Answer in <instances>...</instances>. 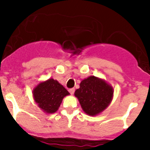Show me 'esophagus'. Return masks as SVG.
<instances>
[{"mask_svg":"<svg viewBox=\"0 0 150 150\" xmlns=\"http://www.w3.org/2000/svg\"><path fill=\"white\" fill-rule=\"evenodd\" d=\"M74 91H75V88H70V89H69V92H70L71 95H74Z\"/></svg>","mask_w":150,"mask_h":150,"instance_id":"obj_1","label":"esophagus"}]
</instances>
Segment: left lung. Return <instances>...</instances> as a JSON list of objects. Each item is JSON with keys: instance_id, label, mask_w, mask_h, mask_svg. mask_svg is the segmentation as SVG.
Wrapping results in <instances>:
<instances>
[{"instance_id": "left-lung-1", "label": "left lung", "mask_w": 150, "mask_h": 150, "mask_svg": "<svg viewBox=\"0 0 150 150\" xmlns=\"http://www.w3.org/2000/svg\"><path fill=\"white\" fill-rule=\"evenodd\" d=\"M113 90L105 81L94 76L83 79L75 96L86 113L95 116L106 109L111 102Z\"/></svg>"}]
</instances>
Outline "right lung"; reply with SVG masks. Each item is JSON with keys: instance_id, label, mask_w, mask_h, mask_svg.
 <instances>
[{"instance_id": "1", "label": "right lung", "mask_w": 150, "mask_h": 150, "mask_svg": "<svg viewBox=\"0 0 150 150\" xmlns=\"http://www.w3.org/2000/svg\"><path fill=\"white\" fill-rule=\"evenodd\" d=\"M33 95L40 108L46 112L53 113L58 110L62 99L69 92L57 80L50 79L40 83L34 89Z\"/></svg>"}]
</instances>
